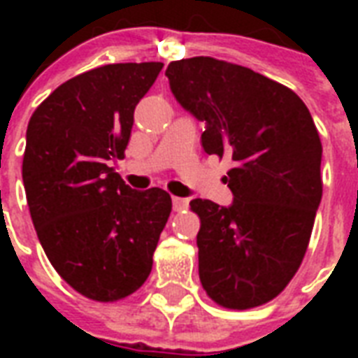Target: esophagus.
<instances>
[{
  "label": "esophagus",
  "instance_id": "34e87169",
  "mask_svg": "<svg viewBox=\"0 0 358 358\" xmlns=\"http://www.w3.org/2000/svg\"><path fill=\"white\" fill-rule=\"evenodd\" d=\"M187 206H189V199H185V196H173L174 212H182Z\"/></svg>",
  "mask_w": 358,
  "mask_h": 358
}]
</instances>
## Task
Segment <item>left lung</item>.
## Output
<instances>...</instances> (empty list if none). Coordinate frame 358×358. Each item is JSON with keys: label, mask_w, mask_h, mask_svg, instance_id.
Here are the masks:
<instances>
[{"label": "left lung", "mask_w": 358, "mask_h": 358, "mask_svg": "<svg viewBox=\"0 0 358 358\" xmlns=\"http://www.w3.org/2000/svg\"><path fill=\"white\" fill-rule=\"evenodd\" d=\"M174 98L206 124L202 148L234 162V201L195 199L199 277L210 299L247 310L275 299L299 269L322 201V141L292 89L213 57L173 61Z\"/></svg>", "instance_id": "left-lung-1"}]
</instances>
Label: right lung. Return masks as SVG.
<instances>
[{"instance_id": "add662e5", "label": "right lung", "mask_w": 358, "mask_h": 358, "mask_svg": "<svg viewBox=\"0 0 358 358\" xmlns=\"http://www.w3.org/2000/svg\"><path fill=\"white\" fill-rule=\"evenodd\" d=\"M163 63H117L59 85L27 124L22 178L48 260L92 301L113 303L145 284L167 224V191H135L115 173L134 111Z\"/></svg>"}]
</instances>
